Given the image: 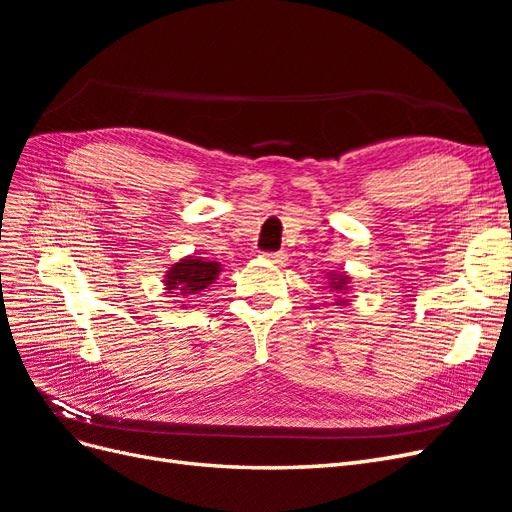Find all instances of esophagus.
Returning a JSON list of instances; mask_svg holds the SVG:
<instances>
[{
  "label": "esophagus",
  "instance_id": "obj_1",
  "mask_svg": "<svg viewBox=\"0 0 512 512\" xmlns=\"http://www.w3.org/2000/svg\"><path fill=\"white\" fill-rule=\"evenodd\" d=\"M265 258L271 260V262H275V265H284L288 256H286L284 252H273V254H265Z\"/></svg>",
  "mask_w": 512,
  "mask_h": 512
}]
</instances>
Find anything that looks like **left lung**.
Segmentation results:
<instances>
[{"label": "left lung", "mask_w": 512, "mask_h": 512, "mask_svg": "<svg viewBox=\"0 0 512 512\" xmlns=\"http://www.w3.org/2000/svg\"><path fill=\"white\" fill-rule=\"evenodd\" d=\"M348 282H350V277L346 273H329V288L337 292L335 294V297H337L335 305H346L348 303V299L344 297L346 290L350 288Z\"/></svg>", "instance_id": "left-lung-1"}]
</instances>
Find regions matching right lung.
<instances>
[{"instance_id":"right-lung-1","label":"right lung","mask_w":512,"mask_h":512,"mask_svg":"<svg viewBox=\"0 0 512 512\" xmlns=\"http://www.w3.org/2000/svg\"><path fill=\"white\" fill-rule=\"evenodd\" d=\"M220 271V262L207 260L203 256H185L168 267L164 275V286L170 292V297H175L181 305H185V299L215 284Z\"/></svg>"}]
</instances>
